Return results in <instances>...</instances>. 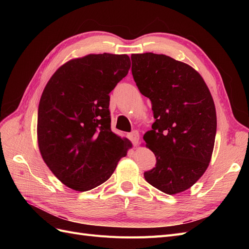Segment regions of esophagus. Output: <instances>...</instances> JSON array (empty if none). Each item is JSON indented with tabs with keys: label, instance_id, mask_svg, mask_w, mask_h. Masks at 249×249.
Returning a JSON list of instances; mask_svg holds the SVG:
<instances>
[{
	"label": "esophagus",
	"instance_id": "obj_1",
	"mask_svg": "<svg viewBox=\"0 0 249 249\" xmlns=\"http://www.w3.org/2000/svg\"><path fill=\"white\" fill-rule=\"evenodd\" d=\"M130 139H131L133 144L136 146L138 144V142H139V133L137 131H133L130 134Z\"/></svg>",
	"mask_w": 249,
	"mask_h": 249
}]
</instances>
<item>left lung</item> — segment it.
I'll use <instances>...</instances> for the list:
<instances>
[{"mask_svg": "<svg viewBox=\"0 0 249 249\" xmlns=\"http://www.w3.org/2000/svg\"><path fill=\"white\" fill-rule=\"evenodd\" d=\"M132 74L152 102L156 122L143 139L156 156L146 182L172 195L189 189L207 170L216 136L213 97L193 67L166 55L133 54Z\"/></svg>", "mask_w": 249, "mask_h": 249, "instance_id": "obj_1", "label": "left lung"}]
</instances>
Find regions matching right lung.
Returning <instances> with one entry per match:
<instances>
[{"label": "right lung", "mask_w": 249, "mask_h": 249, "mask_svg": "<svg viewBox=\"0 0 249 249\" xmlns=\"http://www.w3.org/2000/svg\"><path fill=\"white\" fill-rule=\"evenodd\" d=\"M131 67L127 55L90 54L53 74L41 95L37 140L55 177L76 191L105 183L132 147L111 131L109 93Z\"/></svg>", "instance_id": "obj_1"}]
</instances>
